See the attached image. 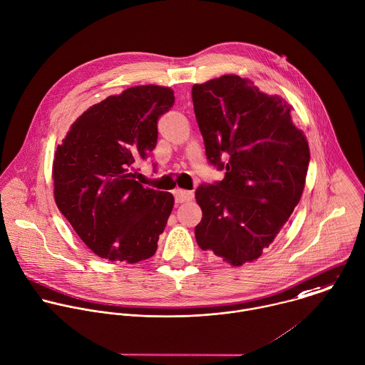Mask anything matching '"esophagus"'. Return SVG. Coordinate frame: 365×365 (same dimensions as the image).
<instances>
[{"instance_id":"1","label":"esophagus","mask_w":365,"mask_h":365,"mask_svg":"<svg viewBox=\"0 0 365 365\" xmlns=\"http://www.w3.org/2000/svg\"><path fill=\"white\" fill-rule=\"evenodd\" d=\"M173 195H175L176 203H185V202H190L193 199V193L189 190H183V189H176L173 192Z\"/></svg>"}]
</instances>
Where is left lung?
I'll return each mask as SVG.
<instances>
[{
	"mask_svg": "<svg viewBox=\"0 0 365 365\" xmlns=\"http://www.w3.org/2000/svg\"><path fill=\"white\" fill-rule=\"evenodd\" d=\"M196 120L207 160L225 179L200 185L203 217L195 227L202 250L232 266L257 260L303 195L310 149L292 106L250 79L223 75L193 85Z\"/></svg>",
	"mask_w": 365,
	"mask_h": 365,
	"instance_id": "8db88e82",
	"label": "left lung"
}]
</instances>
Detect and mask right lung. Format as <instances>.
<instances>
[{
  "mask_svg": "<svg viewBox=\"0 0 365 365\" xmlns=\"http://www.w3.org/2000/svg\"><path fill=\"white\" fill-rule=\"evenodd\" d=\"M170 88L142 85L85 110L58 145L53 197L81 240L99 257L138 263L158 249L175 199L135 180V166L158 142Z\"/></svg>",
  "mask_w": 365,
  "mask_h": 365,
  "instance_id": "1",
  "label": "right lung"
}]
</instances>
